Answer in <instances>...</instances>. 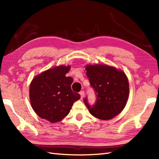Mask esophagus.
Listing matches in <instances>:
<instances>
[{"label":"esophagus","instance_id":"esophagus-1","mask_svg":"<svg viewBox=\"0 0 159 159\" xmlns=\"http://www.w3.org/2000/svg\"><path fill=\"white\" fill-rule=\"evenodd\" d=\"M84 91H81L80 92V96H81V98H84Z\"/></svg>","mask_w":159,"mask_h":159}]
</instances>
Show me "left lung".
Here are the masks:
<instances>
[{
  "mask_svg": "<svg viewBox=\"0 0 159 159\" xmlns=\"http://www.w3.org/2000/svg\"><path fill=\"white\" fill-rule=\"evenodd\" d=\"M86 75L94 89L96 100L93 105L84 99L91 115L109 120L124 109L129 96V83L124 73L113 67L102 65H87Z\"/></svg>",
  "mask_w": 159,
  "mask_h": 159,
  "instance_id": "left-lung-1",
  "label": "left lung"
}]
</instances>
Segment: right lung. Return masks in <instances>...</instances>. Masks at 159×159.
Instances as JSON below:
<instances>
[{
    "label": "right lung",
    "instance_id": "add662e5",
    "mask_svg": "<svg viewBox=\"0 0 159 159\" xmlns=\"http://www.w3.org/2000/svg\"><path fill=\"white\" fill-rule=\"evenodd\" d=\"M70 67L59 66L35 77L30 84L32 107L40 117L51 123L61 121L69 114L74 102L80 98L73 92V78L66 77Z\"/></svg>",
    "mask_w": 159,
    "mask_h": 159
}]
</instances>
